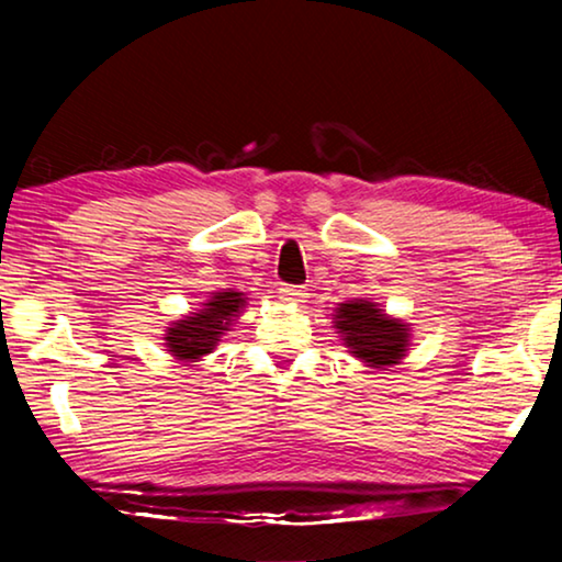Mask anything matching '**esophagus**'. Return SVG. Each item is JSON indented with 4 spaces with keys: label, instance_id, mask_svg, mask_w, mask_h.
Here are the masks:
<instances>
[{
    "label": "esophagus",
    "instance_id": "34e87169",
    "mask_svg": "<svg viewBox=\"0 0 562 562\" xmlns=\"http://www.w3.org/2000/svg\"><path fill=\"white\" fill-rule=\"evenodd\" d=\"M304 292L302 288H297V284H282L280 288V300L284 302H304Z\"/></svg>",
    "mask_w": 562,
    "mask_h": 562
}]
</instances>
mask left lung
Returning a JSON list of instances; mask_svg holds the SVG:
<instances>
[{"mask_svg":"<svg viewBox=\"0 0 562 562\" xmlns=\"http://www.w3.org/2000/svg\"><path fill=\"white\" fill-rule=\"evenodd\" d=\"M335 327L349 347V355L372 369H389L406 357L408 325L384 315L376 302L351 300L335 310Z\"/></svg>","mask_w":562,"mask_h":562,"instance_id":"1","label":"left lung"}]
</instances>
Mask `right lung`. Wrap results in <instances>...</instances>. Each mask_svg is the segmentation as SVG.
Returning a JSON list of instances; mask_svg holds the SVG:
<instances>
[{"instance_id": "right-lung-1", "label": "right lung", "mask_w": 562, "mask_h": 562, "mask_svg": "<svg viewBox=\"0 0 562 562\" xmlns=\"http://www.w3.org/2000/svg\"><path fill=\"white\" fill-rule=\"evenodd\" d=\"M245 307L243 292H213V297L203 302V310L193 312L186 319L173 322L166 329V347L178 361H198L211 355L217 341L225 335L235 317Z\"/></svg>"}]
</instances>
